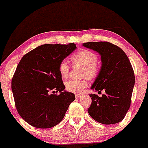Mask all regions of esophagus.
I'll list each match as a JSON object with an SVG mask.
<instances>
[{
  "label": "esophagus",
  "instance_id": "obj_1",
  "mask_svg": "<svg viewBox=\"0 0 148 148\" xmlns=\"http://www.w3.org/2000/svg\"><path fill=\"white\" fill-rule=\"evenodd\" d=\"M82 96H83L82 95L79 94V93H78V94H75V97H76V98H80V97H82Z\"/></svg>",
  "mask_w": 148,
  "mask_h": 148
}]
</instances>
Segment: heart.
I'll return each instance as SVG.
<instances>
[{
    "label": "heart",
    "instance_id": "b5f03b06",
    "mask_svg": "<svg viewBox=\"0 0 148 148\" xmlns=\"http://www.w3.org/2000/svg\"><path fill=\"white\" fill-rule=\"evenodd\" d=\"M72 62L74 64H80L84 66L82 75L93 79L96 77L98 74V67L96 62L97 56L94 52L88 49H82L71 58ZM58 72L61 77L66 79L69 75V67L66 60H62L59 63ZM88 85L87 79H71L65 83L66 90L72 92H82L85 88Z\"/></svg>",
    "mask_w": 148,
    "mask_h": 148
}]
</instances>
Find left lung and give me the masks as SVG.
Instances as JSON below:
<instances>
[{
	"label": "left lung",
	"instance_id": "8db88e82",
	"mask_svg": "<svg viewBox=\"0 0 148 148\" xmlns=\"http://www.w3.org/2000/svg\"><path fill=\"white\" fill-rule=\"evenodd\" d=\"M83 46L101 56V69L90 89L105 91L101 97L95 94L89 95L92 103L88 113L95 121L104 125L120 123L130 107L135 84L130 61L120 47L110 42H90Z\"/></svg>",
	"mask_w": 148,
	"mask_h": 148
}]
</instances>
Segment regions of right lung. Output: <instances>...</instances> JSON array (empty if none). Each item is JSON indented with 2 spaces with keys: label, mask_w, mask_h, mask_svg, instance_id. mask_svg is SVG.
Instances as JSON below:
<instances>
[{
  "label": "right lung",
  "mask_w": 148,
  "mask_h": 148,
  "mask_svg": "<svg viewBox=\"0 0 148 148\" xmlns=\"http://www.w3.org/2000/svg\"><path fill=\"white\" fill-rule=\"evenodd\" d=\"M76 49V44L43 45L23 56L12 80L18 114L36 128H51L63 119L75 99L58 72L59 63ZM59 91V95L55 94Z\"/></svg>",
  "instance_id": "right-lung-1"
}]
</instances>
